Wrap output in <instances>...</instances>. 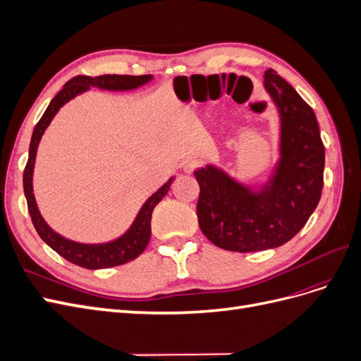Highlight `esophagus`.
I'll list each match as a JSON object with an SVG mask.
<instances>
[{
  "label": "esophagus",
  "instance_id": "obj_1",
  "mask_svg": "<svg viewBox=\"0 0 361 361\" xmlns=\"http://www.w3.org/2000/svg\"><path fill=\"white\" fill-rule=\"evenodd\" d=\"M182 167H183V170L187 171V173H191L197 167H200V161L195 159V158H190V159H187V161L182 164Z\"/></svg>",
  "mask_w": 361,
  "mask_h": 361
}]
</instances>
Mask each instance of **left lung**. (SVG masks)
I'll return each instance as SVG.
<instances>
[{"label":"left lung","instance_id":"8db88e82","mask_svg":"<svg viewBox=\"0 0 361 361\" xmlns=\"http://www.w3.org/2000/svg\"><path fill=\"white\" fill-rule=\"evenodd\" d=\"M264 80L280 116V158L268 182L253 190L211 164L194 171L203 235L239 253L290 241L316 209L324 187L325 149L313 110L274 69Z\"/></svg>","mask_w":361,"mask_h":361}]
</instances>
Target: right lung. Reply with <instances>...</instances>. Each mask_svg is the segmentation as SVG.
I'll use <instances>...</instances> for the list:
<instances>
[{
	"label": "right lung",
	"instance_id": "add662e5",
	"mask_svg": "<svg viewBox=\"0 0 361 361\" xmlns=\"http://www.w3.org/2000/svg\"><path fill=\"white\" fill-rule=\"evenodd\" d=\"M154 76L152 75H102V76H85L78 75L75 78L69 80L63 85V89L54 96V99L49 102L47 111L43 113L37 125L32 130L31 141H30V152H28V161L24 170V192L28 204V212L31 216V221L35 224V228L37 231L39 236L45 241L54 251L64 257L66 260L72 262V264L78 265L85 269H102V268H111L123 265L126 262H130L137 259L145 248L149 244L150 239V220L154 207L166 197L169 192L171 182L174 178H170L162 187L150 195V197L141 206L138 211L134 223L130 224L128 231L118 236L114 241L104 243V244H82L75 243L71 239L61 236L60 233L54 232L48 226V223L43 220L40 215V211L36 203L35 192H32V171H35V162H36V154L37 147L42 140L43 133L49 126L51 120L59 113L60 108L68 104L75 96H78L87 90H90V87H97L102 90H111V92H128L138 89V87L147 84L152 81Z\"/></svg>",
	"mask_w": 361,
	"mask_h": 361
}]
</instances>
